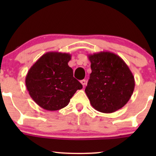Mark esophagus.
Returning <instances> with one entry per match:
<instances>
[{"label":"esophagus","instance_id":"1","mask_svg":"<svg viewBox=\"0 0 156 156\" xmlns=\"http://www.w3.org/2000/svg\"><path fill=\"white\" fill-rule=\"evenodd\" d=\"M80 83H81V84H82V85H83V87H84V86H85L86 85V83H87V81H86V80H80Z\"/></svg>","mask_w":156,"mask_h":156}]
</instances>
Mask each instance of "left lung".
<instances>
[{
  "mask_svg": "<svg viewBox=\"0 0 156 156\" xmlns=\"http://www.w3.org/2000/svg\"><path fill=\"white\" fill-rule=\"evenodd\" d=\"M92 73L85 92L91 105L102 113H113L122 108L133 94V73L119 55L102 51L88 55Z\"/></svg>",
  "mask_w": 156,
  "mask_h": 156,
  "instance_id": "left-lung-1",
  "label": "left lung"
}]
</instances>
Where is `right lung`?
I'll return each mask as SVG.
<instances>
[{
	"mask_svg": "<svg viewBox=\"0 0 156 156\" xmlns=\"http://www.w3.org/2000/svg\"><path fill=\"white\" fill-rule=\"evenodd\" d=\"M71 55L48 52L28 70L26 77L27 90L34 101L48 111H57L67 106L82 84L73 77L68 65Z\"/></svg>",
	"mask_w": 156,
	"mask_h": 156,
	"instance_id": "right-lung-1",
	"label": "right lung"
}]
</instances>
